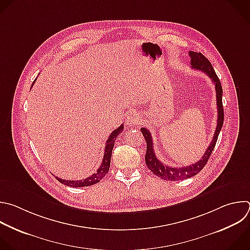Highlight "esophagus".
Returning <instances> with one entry per match:
<instances>
[{
  "instance_id": "1",
  "label": "esophagus",
  "mask_w": 250,
  "mask_h": 250,
  "mask_svg": "<svg viewBox=\"0 0 250 250\" xmlns=\"http://www.w3.org/2000/svg\"><path fill=\"white\" fill-rule=\"evenodd\" d=\"M125 122V125H127L128 126H133V125L139 124L140 115L136 111H130L127 113Z\"/></svg>"
}]
</instances>
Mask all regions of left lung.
Masks as SVG:
<instances>
[{"instance_id":"obj_1","label":"left lung","mask_w":250,"mask_h":250,"mask_svg":"<svg viewBox=\"0 0 250 250\" xmlns=\"http://www.w3.org/2000/svg\"><path fill=\"white\" fill-rule=\"evenodd\" d=\"M188 55L190 56V65L191 68L199 69L205 74H207L212 82L215 84V90H216V99H217V107H218V121H217V126L216 130L213 136V139L206 149L205 153L201 157V160L197 161L196 163L189 165V166H179V167H174V166L164 165L155 155L154 151V144L152 140V136L150 131L145 128L141 127V132L145 138L147 149L145 154V163L147 165L148 169L157 177L165 180V181H182L186 179H189L195 175H197L207 164L212 151L214 150V147L216 145L220 130L222 129L223 124H224V108H223V102H222V96H223V89L219 77L217 76L211 62L208 61V59L203 56L201 53L192 52L189 51Z\"/></svg>"}]
</instances>
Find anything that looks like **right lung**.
Segmentation results:
<instances>
[{
  "mask_svg": "<svg viewBox=\"0 0 250 250\" xmlns=\"http://www.w3.org/2000/svg\"><path fill=\"white\" fill-rule=\"evenodd\" d=\"M36 80V79H35ZM35 80L33 81V83L35 82ZM33 85V84H32ZM31 85V86H32ZM124 130V125H120L117 129H115L109 136V138L107 139L106 145H105V151H104V157H103V161L100 167L98 168V170L92 174L91 176L87 177L84 180H78V181H69V180H62L60 178H57V180L62 183L64 186L67 187H71V188H83V187H89V186H93L97 183H99L109 172L110 169V164H111V157H112V151L114 148V144L115 141L118 137V135H120V133Z\"/></svg>",
  "mask_w": 250,
  "mask_h": 250,
  "instance_id": "1",
  "label": "right lung"
}]
</instances>
